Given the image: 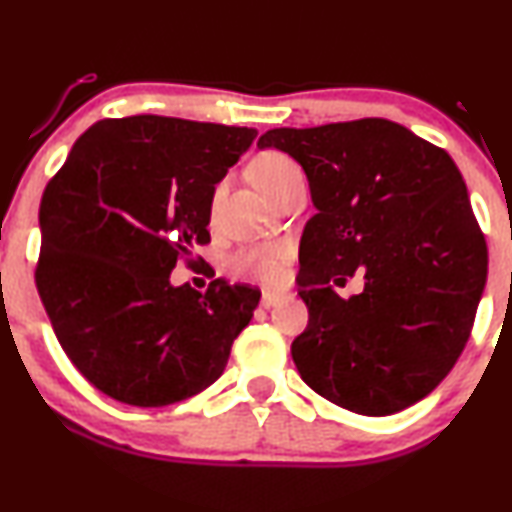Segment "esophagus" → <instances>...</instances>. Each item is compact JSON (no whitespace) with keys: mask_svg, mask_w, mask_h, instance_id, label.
<instances>
[{"mask_svg":"<svg viewBox=\"0 0 512 512\" xmlns=\"http://www.w3.org/2000/svg\"><path fill=\"white\" fill-rule=\"evenodd\" d=\"M281 298H283V293H279V291H264L262 293V307H264V310H269V307H274Z\"/></svg>","mask_w":512,"mask_h":512,"instance_id":"obj_1","label":"esophagus"}]
</instances>
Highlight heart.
<instances>
[{"label":"heart","mask_w":512,"mask_h":512,"mask_svg":"<svg viewBox=\"0 0 512 512\" xmlns=\"http://www.w3.org/2000/svg\"><path fill=\"white\" fill-rule=\"evenodd\" d=\"M298 174H303L298 162L276 150L264 152V155L250 164L252 181L269 197ZM288 257H291V245L281 243V240H269V243L245 245V248L233 252L229 269L236 276H243V279L276 283L283 276V267H286Z\"/></svg>","instance_id":"heart-1"}]
</instances>
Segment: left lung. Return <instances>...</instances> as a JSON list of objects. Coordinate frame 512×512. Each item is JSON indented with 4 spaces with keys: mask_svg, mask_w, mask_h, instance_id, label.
Here are the masks:
<instances>
[{
    "mask_svg": "<svg viewBox=\"0 0 512 512\" xmlns=\"http://www.w3.org/2000/svg\"><path fill=\"white\" fill-rule=\"evenodd\" d=\"M257 147L303 166L317 207L300 240V377L369 417L429 396L470 338L489 264L458 166L389 119L274 128ZM355 271L366 291L346 301L328 281Z\"/></svg>",
    "mask_w": 512,
    "mask_h": 512,
    "instance_id": "left-lung-1",
    "label": "left lung"
}]
</instances>
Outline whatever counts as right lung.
Instances as JSON below:
<instances>
[{
	"instance_id": "right-lung-1",
	"label": "right lung",
	"mask_w": 512,
	"mask_h": 512,
	"mask_svg": "<svg viewBox=\"0 0 512 512\" xmlns=\"http://www.w3.org/2000/svg\"><path fill=\"white\" fill-rule=\"evenodd\" d=\"M255 128L140 114L90 126L40 202L35 283L61 348L104 396L162 408L221 377L260 291L169 276L209 243L214 186Z\"/></svg>"
}]
</instances>
